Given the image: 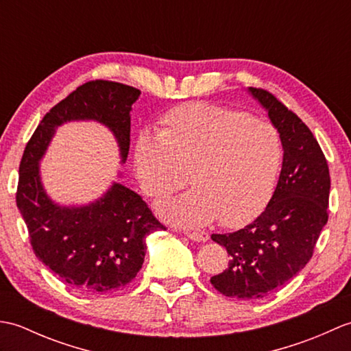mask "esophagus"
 Here are the masks:
<instances>
[{"label": "esophagus", "mask_w": 351, "mask_h": 351, "mask_svg": "<svg viewBox=\"0 0 351 351\" xmlns=\"http://www.w3.org/2000/svg\"><path fill=\"white\" fill-rule=\"evenodd\" d=\"M187 237L190 238V240L197 241V243H205V241H208V238H210L208 232H187Z\"/></svg>", "instance_id": "34e87169"}]
</instances>
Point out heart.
I'll return each mask as SVG.
<instances>
[{"mask_svg":"<svg viewBox=\"0 0 351 351\" xmlns=\"http://www.w3.org/2000/svg\"><path fill=\"white\" fill-rule=\"evenodd\" d=\"M282 164L283 143L271 123L210 104L171 110L158 137L143 136L136 147L137 180L147 196H167L190 176L195 190L156 205L162 219L189 228L256 219L270 204Z\"/></svg>","mask_w":351,"mask_h":351,"instance_id":"1","label":"heart"}]
</instances>
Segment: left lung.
I'll return each mask as SVG.
<instances>
[{
    "label": "left lung",
    "mask_w": 351,
    "mask_h": 351,
    "mask_svg": "<svg viewBox=\"0 0 351 351\" xmlns=\"http://www.w3.org/2000/svg\"><path fill=\"white\" fill-rule=\"evenodd\" d=\"M247 93L263 107L283 143V164L264 213L245 228L213 234L226 247L228 268L211 283L223 295L258 300L293 279L309 263L327 223L330 176L314 134L293 111L263 88Z\"/></svg>",
    "instance_id": "1"
}]
</instances>
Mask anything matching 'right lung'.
Masks as SVG:
<instances>
[{
    "instance_id": "right-lung-1",
    "label": "right lung",
    "mask_w": 351,
    "mask_h": 351,
    "mask_svg": "<svg viewBox=\"0 0 351 351\" xmlns=\"http://www.w3.org/2000/svg\"><path fill=\"white\" fill-rule=\"evenodd\" d=\"M140 90L113 81H90L45 114L22 155L16 205L36 256L64 283L86 294H110L136 278L146 235L166 229L145 200L121 182L83 205H62L43 187L40 161L58 126L93 121L113 134L121 162L128 158L131 110ZM122 176V175H119Z\"/></svg>"
}]
</instances>
